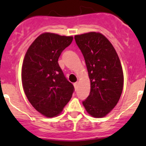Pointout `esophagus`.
Here are the masks:
<instances>
[{
    "instance_id": "esophagus-1",
    "label": "esophagus",
    "mask_w": 146,
    "mask_h": 146,
    "mask_svg": "<svg viewBox=\"0 0 146 146\" xmlns=\"http://www.w3.org/2000/svg\"><path fill=\"white\" fill-rule=\"evenodd\" d=\"M73 85H74V87H75V89H77L78 88V82H75L74 84H73Z\"/></svg>"
}]
</instances>
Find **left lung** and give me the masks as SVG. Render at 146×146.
Instances as JSON below:
<instances>
[{"label": "left lung", "mask_w": 146, "mask_h": 146, "mask_svg": "<svg viewBox=\"0 0 146 146\" xmlns=\"http://www.w3.org/2000/svg\"><path fill=\"white\" fill-rule=\"evenodd\" d=\"M90 80V92L82 104L88 114L101 118L117 105L123 85L120 60L110 41L99 32L76 35Z\"/></svg>", "instance_id": "8db88e82"}]
</instances>
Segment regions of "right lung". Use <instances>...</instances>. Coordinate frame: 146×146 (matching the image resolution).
Segmentation results:
<instances>
[{"label": "right lung", "mask_w": 146, "mask_h": 146, "mask_svg": "<svg viewBox=\"0 0 146 146\" xmlns=\"http://www.w3.org/2000/svg\"><path fill=\"white\" fill-rule=\"evenodd\" d=\"M73 36L42 34L27 49L22 67V82L28 100L47 117L58 115L71 98L74 87L58 65L60 55Z\"/></svg>", "instance_id": "add662e5"}]
</instances>
